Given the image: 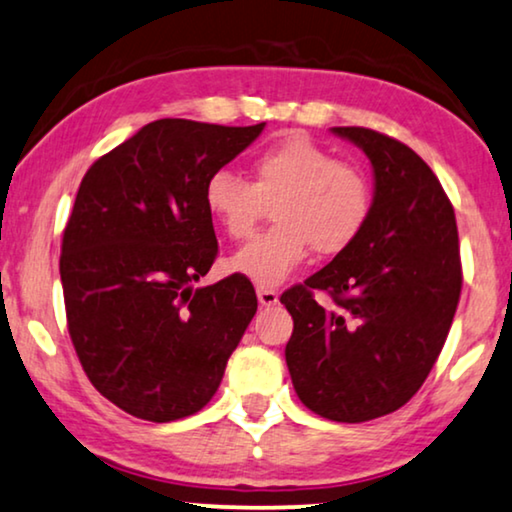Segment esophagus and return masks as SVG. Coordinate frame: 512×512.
I'll list each match as a JSON object with an SVG mask.
<instances>
[{"label": "esophagus", "instance_id": "esophagus-1", "mask_svg": "<svg viewBox=\"0 0 512 512\" xmlns=\"http://www.w3.org/2000/svg\"><path fill=\"white\" fill-rule=\"evenodd\" d=\"M257 299L262 306H276L278 304V292L273 287H257Z\"/></svg>", "mask_w": 512, "mask_h": 512}]
</instances>
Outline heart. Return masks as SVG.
Listing matches in <instances>:
<instances>
[{"label":"heart","mask_w":512,"mask_h":512,"mask_svg":"<svg viewBox=\"0 0 512 512\" xmlns=\"http://www.w3.org/2000/svg\"><path fill=\"white\" fill-rule=\"evenodd\" d=\"M276 201V225L229 257L227 269L257 285L285 280L311 253L336 255L362 234L371 213V183L355 164L304 134H290L259 150L253 183L229 169L208 176L204 206L222 232L243 239Z\"/></svg>","instance_id":"heart-1"}]
</instances>
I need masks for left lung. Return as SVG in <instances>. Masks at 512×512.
Here are the masks:
<instances>
[{
  "instance_id": "left-lung-1",
  "label": "left lung",
  "mask_w": 512,
  "mask_h": 512,
  "mask_svg": "<svg viewBox=\"0 0 512 512\" xmlns=\"http://www.w3.org/2000/svg\"><path fill=\"white\" fill-rule=\"evenodd\" d=\"M371 160L376 192L362 234L283 292L294 320L285 362L297 397L334 422L399 410L441 355L462 292L455 208L415 150L366 127H331ZM327 291V312L314 301Z\"/></svg>"
}]
</instances>
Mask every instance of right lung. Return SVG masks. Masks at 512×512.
Listing matches in <instances>:
<instances>
[{"instance_id": "right-lung-1", "label": "right lung", "mask_w": 512, "mask_h": 512, "mask_svg": "<svg viewBox=\"0 0 512 512\" xmlns=\"http://www.w3.org/2000/svg\"><path fill=\"white\" fill-rule=\"evenodd\" d=\"M262 129L162 118L83 176L60 255L69 336L90 383L129 415L174 422L204 408L253 320L248 278L192 283L218 257L208 176Z\"/></svg>"}]
</instances>
